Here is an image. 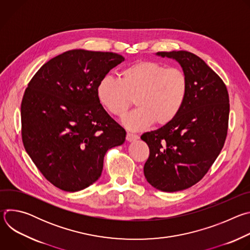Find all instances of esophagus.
<instances>
[{
    "label": "esophagus",
    "instance_id": "esophagus-1",
    "mask_svg": "<svg viewBox=\"0 0 250 250\" xmlns=\"http://www.w3.org/2000/svg\"><path fill=\"white\" fill-rule=\"evenodd\" d=\"M138 138H139V136L137 134H133V133H129V132L126 133V140L129 141V142L134 141V140H136Z\"/></svg>",
    "mask_w": 250,
    "mask_h": 250
}]
</instances>
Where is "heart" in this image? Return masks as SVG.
Listing matches in <instances>:
<instances>
[{
    "label": "heart",
    "instance_id": "b5f03b06",
    "mask_svg": "<svg viewBox=\"0 0 250 250\" xmlns=\"http://www.w3.org/2000/svg\"><path fill=\"white\" fill-rule=\"evenodd\" d=\"M187 93L188 80L182 70L153 61L128 65L120 79L104 76L97 86L99 101L116 117L125 116L135 99L138 108L123 121L131 130L171 123L181 112Z\"/></svg>",
    "mask_w": 250,
    "mask_h": 250
}]
</instances>
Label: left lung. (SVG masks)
Returning <instances> with one entry per match:
<instances>
[{
  "instance_id": "left-lung-1",
  "label": "left lung",
  "mask_w": 250,
  "mask_h": 250,
  "mask_svg": "<svg viewBox=\"0 0 250 250\" xmlns=\"http://www.w3.org/2000/svg\"><path fill=\"white\" fill-rule=\"evenodd\" d=\"M176 60L188 80L183 108L171 123L145 132L149 147L144 173L163 192H177L198 183L222 151L229 125V99L218 74L194 53L157 52Z\"/></svg>"
}]
</instances>
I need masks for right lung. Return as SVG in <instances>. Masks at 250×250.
Instances as JSON below:
<instances>
[{
  "mask_svg": "<svg viewBox=\"0 0 250 250\" xmlns=\"http://www.w3.org/2000/svg\"><path fill=\"white\" fill-rule=\"evenodd\" d=\"M123 61L113 52L69 50L43 64L28 83L21 106L23 146L63 191L95 183L105 152L125 140V130L97 96L100 80Z\"/></svg>",
  "mask_w": 250,
  "mask_h": 250,
  "instance_id": "add662e5",
  "label": "right lung"
}]
</instances>
